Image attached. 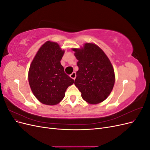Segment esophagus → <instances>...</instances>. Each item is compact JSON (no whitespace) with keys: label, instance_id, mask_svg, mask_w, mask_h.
Instances as JSON below:
<instances>
[{"label":"esophagus","instance_id":"1","mask_svg":"<svg viewBox=\"0 0 150 150\" xmlns=\"http://www.w3.org/2000/svg\"><path fill=\"white\" fill-rule=\"evenodd\" d=\"M76 72H72V73L70 75V77H71V78H72V79H75V78H76Z\"/></svg>","mask_w":150,"mask_h":150}]
</instances>
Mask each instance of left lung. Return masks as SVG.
I'll return each instance as SVG.
<instances>
[{"instance_id":"obj_1","label":"left lung","mask_w":150,"mask_h":150,"mask_svg":"<svg viewBox=\"0 0 150 150\" xmlns=\"http://www.w3.org/2000/svg\"><path fill=\"white\" fill-rule=\"evenodd\" d=\"M78 60L74 84L84 101L91 104L100 103L109 96L115 82V71L103 50L93 43L81 49L72 48Z\"/></svg>"}]
</instances>
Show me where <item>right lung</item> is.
Wrapping results in <instances>:
<instances>
[{
  "instance_id": "right-lung-1",
  "label": "right lung",
  "mask_w": 150,
  "mask_h": 150,
  "mask_svg": "<svg viewBox=\"0 0 150 150\" xmlns=\"http://www.w3.org/2000/svg\"><path fill=\"white\" fill-rule=\"evenodd\" d=\"M64 53L57 43L49 40L39 48L31 62L29 85L35 98L42 104L55 105L60 103L67 88L74 82L61 64Z\"/></svg>"
}]
</instances>
